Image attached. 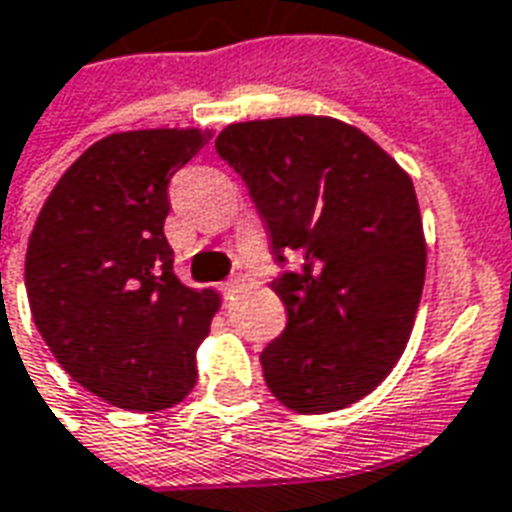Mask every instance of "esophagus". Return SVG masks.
<instances>
[{
    "mask_svg": "<svg viewBox=\"0 0 512 512\" xmlns=\"http://www.w3.org/2000/svg\"><path fill=\"white\" fill-rule=\"evenodd\" d=\"M240 288H243V280H240V277H232V280H227V283L221 285V291H224V296H227V299H232V296H235Z\"/></svg>",
    "mask_w": 512,
    "mask_h": 512,
    "instance_id": "esophagus-1",
    "label": "esophagus"
}]
</instances>
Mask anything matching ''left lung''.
Instances as JSON below:
<instances>
[{
	"instance_id": "1",
	"label": "left lung",
	"mask_w": 512,
	"mask_h": 512,
	"mask_svg": "<svg viewBox=\"0 0 512 512\" xmlns=\"http://www.w3.org/2000/svg\"><path fill=\"white\" fill-rule=\"evenodd\" d=\"M216 149L243 176L277 261L285 331L261 352L283 406L326 414L366 398L403 355L425 285L427 243L411 176L334 117L235 122Z\"/></svg>"
}]
</instances>
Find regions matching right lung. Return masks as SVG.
<instances>
[{
  "mask_svg": "<svg viewBox=\"0 0 512 512\" xmlns=\"http://www.w3.org/2000/svg\"><path fill=\"white\" fill-rule=\"evenodd\" d=\"M211 130H128L95 141L42 205L26 251L31 318L63 371L106 403L160 411L197 382L213 288L173 272L168 184Z\"/></svg>",
  "mask_w": 512,
  "mask_h": 512,
  "instance_id": "add662e5",
  "label": "right lung"
}]
</instances>
